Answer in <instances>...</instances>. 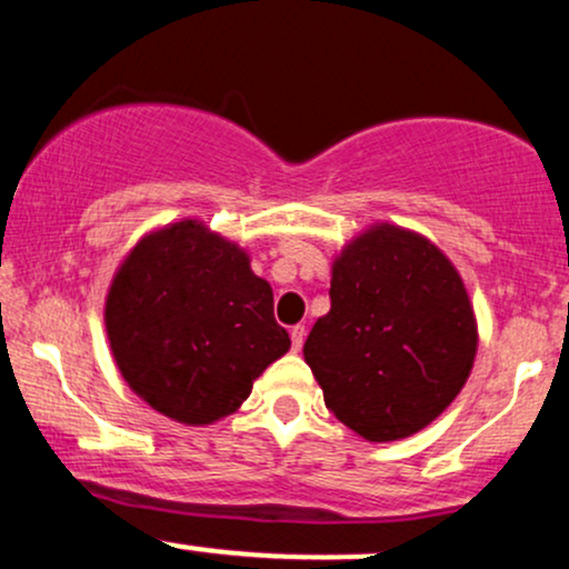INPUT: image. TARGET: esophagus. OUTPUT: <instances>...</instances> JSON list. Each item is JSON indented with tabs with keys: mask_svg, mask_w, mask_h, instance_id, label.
Listing matches in <instances>:
<instances>
[{
	"mask_svg": "<svg viewBox=\"0 0 569 569\" xmlns=\"http://www.w3.org/2000/svg\"><path fill=\"white\" fill-rule=\"evenodd\" d=\"M305 326H293L291 329V348H293V352H299L302 350V345H305Z\"/></svg>",
	"mask_w": 569,
	"mask_h": 569,
	"instance_id": "1",
	"label": "esophagus"
}]
</instances>
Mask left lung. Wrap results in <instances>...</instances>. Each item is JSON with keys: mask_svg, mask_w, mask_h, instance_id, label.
I'll return each mask as SVG.
<instances>
[{"mask_svg": "<svg viewBox=\"0 0 569 569\" xmlns=\"http://www.w3.org/2000/svg\"><path fill=\"white\" fill-rule=\"evenodd\" d=\"M331 310L305 361L326 409L367 441H398L466 385L479 326L457 267L426 234L377 221L331 262Z\"/></svg>", "mask_w": 569, "mask_h": 569, "instance_id": "left-lung-1", "label": "left lung"}]
</instances>
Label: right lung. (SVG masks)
<instances>
[{"instance_id":"1","label":"right lung","mask_w":569,"mask_h":569,"mask_svg":"<svg viewBox=\"0 0 569 569\" xmlns=\"http://www.w3.org/2000/svg\"><path fill=\"white\" fill-rule=\"evenodd\" d=\"M109 348L141 401L184 426L238 411L291 339L251 257L200 219L147 232L103 302Z\"/></svg>"}]
</instances>
